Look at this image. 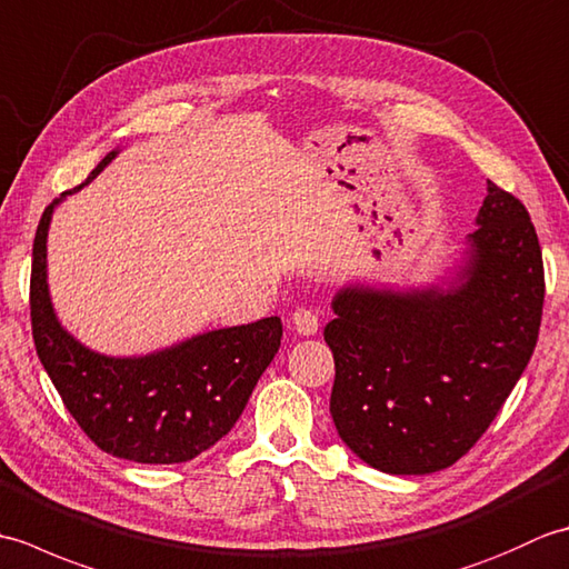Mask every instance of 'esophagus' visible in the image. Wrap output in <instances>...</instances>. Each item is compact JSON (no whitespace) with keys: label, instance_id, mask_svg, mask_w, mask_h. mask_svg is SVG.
<instances>
[{"label":"esophagus","instance_id":"obj_1","mask_svg":"<svg viewBox=\"0 0 569 569\" xmlns=\"http://www.w3.org/2000/svg\"><path fill=\"white\" fill-rule=\"evenodd\" d=\"M291 325H293V330H296L298 335L310 337V335H316V332H318V328H320V318H318V312H316V310H306V308H300V310H296V312H293Z\"/></svg>","mask_w":569,"mask_h":569}]
</instances>
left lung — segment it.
Returning <instances> with one entry per match:
<instances>
[{"mask_svg":"<svg viewBox=\"0 0 569 569\" xmlns=\"http://www.w3.org/2000/svg\"><path fill=\"white\" fill-rule=\"evenodd\" d=\"M475 224L435 281H352L332 298L330 413L349 450L386 475L455 465L536 349L546 281L530 214L489 180Z\"/></svg>","mask_w":569,"mask_h":569,"instance_id":"1","label":"left lung"}]
</instances>
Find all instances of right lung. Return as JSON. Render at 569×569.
I'll return each instance as SVG.
<instances>
[{"instance_id": "add662e5", "label": "right lung", "mask_w": 569, "mask_h": 569, "mask_svg": "<svg viewBox=\"0 0 569 569\" xmlns=\"http://www.w3.org/2000/svg\"><path fill=\"white\" fill-rule=\"evenodd\" d=\"M117 153H107L82 186L43 210L31 263L33 342L70 416L100 450L139 465H178L234 428L281 347L283 325L263 318L131 357L94 352L63 328L48 291V229L58 204L98 178Z\"/></svg>"}]
</instances>
